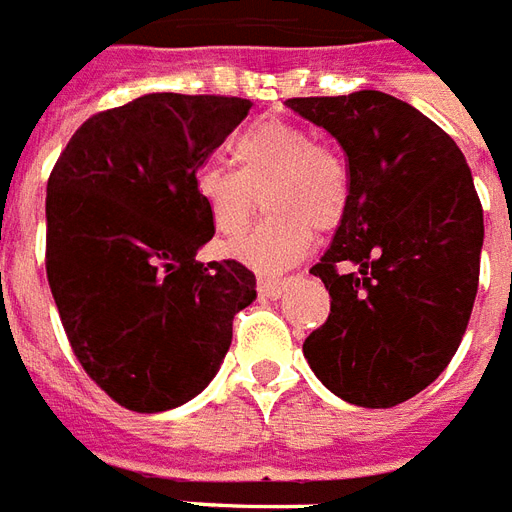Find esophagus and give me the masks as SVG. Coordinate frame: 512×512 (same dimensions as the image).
Here are the masks:
<instances>
[{"instance_id":"1","label":"esophagus","mask_w":512,"mask_h":512,"mask_svg":"<svg viewBox=\"0 0 512 512\" xmlns=\"http://www.w3.org/2000/svg\"><path fill=\"white\" fill-rule=\"evenodd\" d=\"M286 291V280L280 278H259L261 299H278Z\"/></svg>"}]
</instances>
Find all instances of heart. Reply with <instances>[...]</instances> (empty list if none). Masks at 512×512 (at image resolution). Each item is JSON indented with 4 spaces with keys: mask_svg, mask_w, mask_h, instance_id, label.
Instances as JSON below:
<instances>
[{
    "mask_svg": "<svg viewBox=\"0 0 512 512\" xmlns=\"http://www.w3.org/2000/svg\"><path fill=\"white\" fill-rule=\"evenodd\" d=\"M237 169L207 161L194 172V194L224 237H240L251 226L261 199L264 224L232 242L234 259L256 270L278 272L299 261L315 232L343 221L351 197V175L340 153L315 134L280 118L256 121L232 142Z\"/></svg>",
    "mask_w": 512,
    "mask_h": 512,
    "instance_id": "1",
    "label": "heart"
}]
</instances>
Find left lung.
Listing matches in <instances>:
<instances>
[{"label": "left lung", "mask_w": 512, "mask_h": 512, "mask_svg": "<svg viewBox=\"0 0 512 512\" xmlns=\"http://www.w3.org/2000/svg\"><path fill=\"white\" fill-rule=\"evenodd\" d=\"M343 145L351 197L313 275L332 310L302 345L315 378L394 407L448 367L478 294L483 207L459 145L383 91L286 102Z\"/></svg>", "instance_id": "8db88e82"}]
</instances>
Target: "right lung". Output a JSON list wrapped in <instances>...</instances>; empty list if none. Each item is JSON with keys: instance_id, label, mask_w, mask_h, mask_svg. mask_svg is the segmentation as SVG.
Returning a JSON list of instances; mask_svg holds the SVG:
<instances>
[{"instance_id": "obj_1", "label": "right lung", "mask_w": 512, "mask_h": 512, "mask_svg": "<svg viewBox=\"0 0 512 512\" xmlns=\"http://www.w3.org/2000/svg\"><path fill=\"white\" fill-rule=\"evenodd\" d=\"M248 110L240 96L145 94L91 115L48 178L45 270L61 324L126 410L197 397L256 299L240 261H197L215 229L194 194V172Z\"/></svg>"}]
</instances>
